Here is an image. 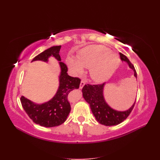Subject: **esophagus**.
Here are the masks:
<instances>
[{
  "instance_id": "34e87169",
  "label": "esophagus",
  "mask_w": 160,
  "mask_h": 160,
  "mask_svg": "<svg viewBox=\"0 0 160 160\" xmlns=\"http://www.w3.org/2000/svg\"><path fill=\"white\" fill-rule=\"evenodd\" d=\"M84 84H85V82H84L83 80L81 81L80 84V89H82V88L84 87Z\"/></svg>"
}]
</instances>
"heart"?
Wrapping results in <instances>:
<instances>
[{
  "label": "heart",
  "instance_id": "heart-1",
  "mask_svg": "<svg viewBox=\"0 0 160 160\" xmlns=\"http://www.w3.org/2000/svg\"><path fill=\"white\" fill-rule=\"evenodd\" d=\"M116 53L103 45H90L81 49L78 60L67 58L66 62L74 74L82 73L84 68H89V75L94 82H103L113 76L120 64Z\"/></svg>",
  "mask_w": 160,
  "mask_h": 160
}]
</instances>
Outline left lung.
Returning <instances> with one entry per match:
<instances>
[{
    "instance_id": "1",
    "label": "left lung",
    "mask_w": 160,
    "mask_h": 160,
    "mask_svg": "<svg viewBox=\"0 0 160 160\" xmlns=\"http://www.w3.org/2000/svg\"><path fill=\"white\" fill-rule=\"evenodd\" d=\"M122 62L128 64L130 69L133 71L134 76L137 78V73L134 67L131 63L127 57L124 54L120 53ZM105 83L98 85L85 84L82 88V93L84 99L89 103L91 110L100 124L105 126H115L120 124L127 119L133 108L135 101L132 106L127 110L118 111L111 108L105 100L104 89Z\"/></svg>"
}]
</instances>
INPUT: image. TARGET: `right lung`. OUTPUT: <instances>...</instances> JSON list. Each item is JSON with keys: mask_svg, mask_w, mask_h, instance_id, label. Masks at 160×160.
<instances>
[{"mask_svg": "<svg viewBox=\"0 0 160 160\" xmlns=\"http://www.w3.org/2000/svg\"><path fill=\"white\" fill-rule=\"evenodd\" d=\"M61 45L53 46L44 51L32 60H40L48 63L50 57L58 61L60 72L58 76L59 86L56 94L49 100L42 104H37L24 96L20 98L22 106L28 116L33 122L45 127L59 126L66 121L71 111V106L68 100V94L80 87V80L68 75L67 67L61 62L59 55Z\"/></svg>", "mask_w": 160, "mask_h": 160, "instance_id": "1", "label": "right lung"}]
</instances>
